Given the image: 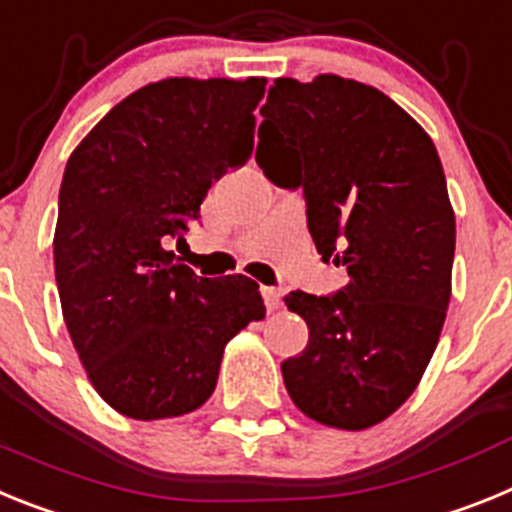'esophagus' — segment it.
<instances>
[{"label":"esophagus","mask_w":512,"mask_h":512,"mask_svg":"<svg viewBox=\"0 0 512 512\" xmlns=\"http://www.w3.org/2000/svg\"><path fill=\"white\" fill-rule=\"evenodd\" d=\"M281 288H270L265 286L262 288V299H265V306H268V311H275L278 306H281Z\"/></svg>","instance_id":"1"}]
</instances>
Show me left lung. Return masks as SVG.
Instances as JSON below:
<instances>
[{
	"label": "left lung",
	"instance_id": "1",
	"mask_svg": "<svg viewBox=\"0 0 512 512\" xmlns=\"http://www.w3.org/2000/svg\"><path fill=\"white\" fill-rule=\"evenodd\" d=\"M260 115L257 164L304 190L317 252L350 275L330 296H286L309 345L283 381L311 420L366 430L410 399L446 322L456 216L441 159L397 102L335 74L275 79Z\"/></svg>",
	"mask_w": 512,
	"mask_h": 512
}]
</instances>
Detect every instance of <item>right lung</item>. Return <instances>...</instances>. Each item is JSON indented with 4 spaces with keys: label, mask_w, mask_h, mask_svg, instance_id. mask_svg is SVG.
Instances as JSON below:
<instances>
[{
    "label": "right lung",
    "mask_w": 512,
    "mask_h": 512,
    "mask_svg": "<svg viewBox=\"0 0 512 512\" xmlns=\"http://www.w3.org/2000/svg\"><path fill=\"white\" fill-rule=\"evenodd\" d=\"M262 77H170L118 102L71 151L53 265L66 330L105 402L133 420L198 410L226 342L265 317L257 283L195 275L185 242L213 180L250 159Z\"/></svg>",
    "instance_id": "right-lung-1"
}]
</instances>
